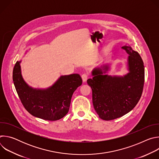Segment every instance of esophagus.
Here are the masks:
<instances>
[{
	"mask_svg": "<svg viewBox=\"0 0 159 159\" xmlns=\"http://www.w3.org/2000/svg\"><path fill=\"white\" fill-rule=\"evenodd\" d=\"M82 79L84 82H85L88 79V75L87 74H84L82 75Z\"/></svg>",
	"mask_w": 159,
	"mask_h": 159,
	"instance_id": "34e87169",
	"label": "esophagus"
}]
</instances>
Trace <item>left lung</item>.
<instances>
[{
    "label": "left lung",
    "mask_w": 159,
    "mask_h": 159,
    "mask_svg": "<svg viewBox=\"0 0 159 159\" xmlns=\"http://www.w3.org/2000/svg\"><path fill=\"white\" fill-rule=\"evenodd\" d=\"M128 55L129 72L124 76L106 74L108 65L96 68L93 79L87 82L93 90V103L99 118L109 121L121 117L131 111L139 102L143 92L145 69L143 60L131 47H122Z\"/></svg>",
    "instance_id": "obj_1"
}]
</instances>
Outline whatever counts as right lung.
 <instances>
[{"label": "right lung", "mask_w": 159, "mask_h": 159, "mask_svg": "<svg viewBox=\"0 0 159 159\" xmlns=\"http://www.w3.org/2000/svg\"><path fill=\"white\" fill-rule=\"evenodd\" d=\"M20 61L15 64L12 78L25 108L31 115L44 120L56 121L64 117L69 112L73 93L82 84L80 75H62L46 89H34L22 79Z\"/></svg>", "instance_id": "1"}]
</instances>
